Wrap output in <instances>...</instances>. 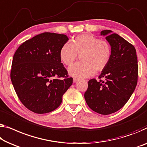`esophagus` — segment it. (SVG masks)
<instances>
[{"label":"esophagus","mask_w":147,"mask_h":147,"mask_svg":"<svg viewBox=\"0 0 147 147\" xmlns=\"http://www.w3.org/2000/svg\"><path fill=\"white\" fill-rule=\"evenodd\" d=\"M78 80V79H77V78H73V82H74V83L77 82Z\"/></svg>","instance_id":"esophagus-1"}]
</instances>
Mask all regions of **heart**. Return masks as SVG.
Wrapping results in <instances>:
<instances>
[{"instance_id": "1", "label": "heart", "mask_w": 147, "mask_h": 147, "mask_svg": "<svg viewBox=\"0 0 147 147\" xmlns=\"http://www.w3.org/2000/svg\"><path fill=\"white\" fill-rule=\"evenodd\" d=\"M78 55H80L81 62L69 68V74L77 78L90 77L108 66L111 57V46L107 41L90 34L78 35L71 43H66L61 47L59 57L65 65L71 66Z\"/></svg>"}]
</instances>
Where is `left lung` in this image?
Segmentation results:
<instances>
[{
    "label": "left lung",
    "instance_id": "8db88e82",
    "mask_svg": "<svg viewBox=\"0 0 147 147\" xmlns=\"http://www.w3.org/2000/svg\"><path fill=\"white\" fill-rule=\"evenodd\" d=\"M111 49V60L98 76L88 81L84 98L89 108L100 114L109 115L121 109L137 84L138 64L134 46L111 30H103ZM104 78V81L101 80Z\"/></svg>",
    "mask_w": 147,
    "mask_h": 147
}]
</instances>
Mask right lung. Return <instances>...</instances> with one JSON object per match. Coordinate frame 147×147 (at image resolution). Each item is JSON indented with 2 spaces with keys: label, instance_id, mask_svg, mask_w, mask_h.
<instances>
[{
  "label": "right lung",
  "instance_id": "add662e5",
  "mask_svg": "<svg viewBox=\"0 0 147 147\" xmlns=\"http://www.w3.org/2000/svg\"><path fill=\"white\" fill-rule=\"evenodd\" d=\"M69 38L44 32L26 41L13 57L10 78L24 106L36 113L57 109L73 78L61 63L59 51Z\"/></svg>",
  "mask_w": 147,
  "mask_h": 147
}]
</instances>
